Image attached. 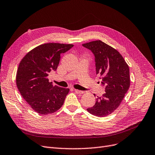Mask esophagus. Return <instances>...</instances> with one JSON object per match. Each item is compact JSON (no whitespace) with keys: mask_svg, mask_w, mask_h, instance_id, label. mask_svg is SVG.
Masks as SVG:
<instances>
[{"mask_svg":"<svg viewBox=\"0 0 155 155\" xmlns=\"http://www.w3.org/2000/svg\"><path fill=\"white\" fill-rule=\"evenodd\" d=\"M74 92H75L77 94H83L84 92L83 91H80V90H78V89H74Z\"/></svg>","mask_w":155,"mask_h":155,"instance_id":"34e87169","label":"esophagus"}]
</instances>
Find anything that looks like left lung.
<instances>
[{
    "mask_svg": "<svg viewBox=\"0 0 155 155\" xmlns=\"http://www.w3.org/2000/svg\"><path fill=\"white\" fill-rule=\"evenodd\" d=\"M82 46L94 54L96 74H100L101 85L105 87V93L98 96L94 105L87 110L96 116L110 115L121 104L130 87L129 67L117 50L100 40Z\"/></svg>",
    "mask_w": 155,
    "mask_h": 155,
    "instance_id": "1",
    "label": "left lung"
}]
</instances>
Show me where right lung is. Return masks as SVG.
I'll return each mask as SVG.
<instances>
[{
	"instance_id": "add662e5",
	"label": "right lung",
	"mask_w": 155,
	"mask_h": 155,
	"mask_svg": "<svg viewBox=\"0 0 155 155\" xmlns=\"http://www.w3.org/2000/svg\"><path fill=\"white\" fill-rule=\"evenodd\" d=\"M73 47L71 44H43L28 52L20 61L16 77L17 87L37 113H54L64 104L70 89L53 85L49 82L48 74L57 70L61 54Z\"/></svg>"
}]
</instances>
